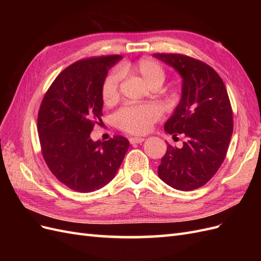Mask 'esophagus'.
Returning a JSON list of instances; mask_svg holds the SVG:
<instances>
[{
    "mask_svg": "<svg viewBox=\"0 0 261 261\" xmlns=\"http://www.w3.org/2000/svg\"><path fill=\"white\" fill-rule=\"evenodd\" d=\"M144 140H145V138H141V137H132V138H129V143L130 144H140V143H143Z\"/></svg>",
    "mask_w": 261,
    "mask_h": 261,
    "instance_id": "1",
    "label": "esophagus"
}]
</instances>
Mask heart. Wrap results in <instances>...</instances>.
I'll use <instances>...</instances> for the list:
<instances>
[{
	"label": "heart",
	"mask_w": 261,
	"mask_h": 261,
	"mask_svg": "<svg viewBox=\"0 0 261 261\" xmlns=\"http://www.w3.org/2000/svg\"><path fill=\"white\" fill-rule=\"evenodd\" d=\"M122 75L138 76L150 88L154 86L161 87L165 73L163 68L151 59H140L134 63H125L118 67ZM121 76L116 72L109 74L102 86V99L106 105H112L118 98ZM161 115V110L154 105L127 106L122 108L114 115V123L121 129L132 134H144Z\"/></svg>",
	"instance_id": "b5f03b06"
}]
</instances>
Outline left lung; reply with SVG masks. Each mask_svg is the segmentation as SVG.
<instances>
[{
  "label": "left lung",
  "mask_w": 261,
  "mask_h": 261,
  "mask_svg": "<svg viewBox=\"0 0 261 261\" xmlns=\"http://www.w3.org/2000/svg\"><path fill=\"white\" fill-rule=\"evenodd\" d=\"M153 57L181 77V97L164 130L185 141L168 145L158 175L178 191H193L207 183L225 159L233 133V112L223 81L206 63L174 53Z\"/></svg>",
  "instance_id": "8db88e82"
}]
</instances>
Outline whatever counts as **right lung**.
Segmentation results:
<instances>
[{"mask_svg":"<svg viewBox=\"0 0 261 261\" xmlns=\"http://www.w3.org/2000/svg\"><path fill=\"white\" fill-rule=\"evenodd\" d=\"M121 55L78 61L55 78L38 114L43 159L61 183L90 193L111 181L121 167L129 141L114 136L93 141L90 133L101 122L102 86Z\"/></svg>","mask_w":261,"mask_h":261,"instance_id":"right-lung-1","label":"right lung"}]
</instances>
